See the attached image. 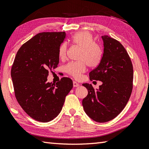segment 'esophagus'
I'll return each mask as SVG.
<instances>
[{
    "label": "esophagus",
    "mask_w": 149,
    "mask_h": 149,
    "mask_svg": "<svg viewBox=\"0 0 149 149\" xmlns=\"http://www.w3.org/2000/svg\"><path fill=\"white\" fill-rule=\"evenodd\" d=\"M73 85H74V87H77V86H79V84L77 83L76 81H74V82H73Z\"/></svg>",
    "instance_id": "1"
}]
</instances>
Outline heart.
<instances>
[{
	"label": "heart",
	"instance_id": "b5f03b06",
	"mask_svg": "<svg viewBox=\"0 0 149 149\" xmlns=\"http://www.w3.org/2000/svg\"><path fill=\"white\" fill-rule=\"evenodd\" d=\"M72 42L81 48L77 62L68 63L65 66V70L72 76L79 79L81 74L86 70V65L90 67H96L100 65L103 57L101 46L95 42L91 33L87 31H80L71 37ZM68 44L63 42L59 48V57L64 59L66 57Z\"/></svg>",
	"mask_w": 149,
	"mask_h": 149
}]
</instances>
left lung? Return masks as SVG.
<instances>
[{
    "mask_svg": "<svg viewBox=\"0 0 149 149\" xmlns=\"http://www.w3.org/2000/svg\"><path fill=\"white\" fill-rule=\"evenodd\" d=\"M103 54L97 68L89 73L90 79L101 81L98 89L84 83L88 95L83 101L84 112L99 123H105L119 114L129 100L132 90L133 66L121 44L109 36H101Z\"/></svg>",
    "mask_w": 149,
    "mask_h": 149,
    "instance_id": "8db88e82",
    "label": "left lung"
}]
</instances>
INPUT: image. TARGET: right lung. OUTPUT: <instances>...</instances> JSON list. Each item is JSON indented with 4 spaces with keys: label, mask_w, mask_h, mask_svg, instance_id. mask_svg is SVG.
Returning a JSON list of instances; mask_svg holds the SVG:
<instances>
[{
    "label": "right lung",
    "mask_w": 149,
    "mask_h": 149,
    "mask_svg": "<svg viewBox=\"0 0 149 149\" xmlns=\"http://www.w3.org/2000/svg\"><path fill=\"white\" fill-rule=\"evenodd\" d=\"M65 32H42L31 38L17 52L11 71L17 101L28 116L49 122L62 110L66 96L73 88L71 79L47 82L49 70L59 62V48Z\"/></svg>",
    "instance_id": "right-lung-1"
}]
</instances>
